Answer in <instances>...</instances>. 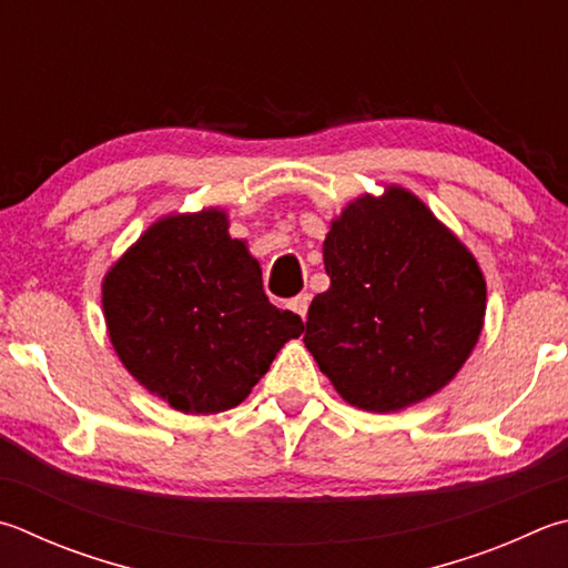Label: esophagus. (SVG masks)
Returning a JSON list of instances; mask_svg holds the SVG:
<instances>
[{"instance_id": "esophagus-1", "label": "esophagus", "mask_w": 568, "mask_h": 568, "mask_svg": "<svg viewBox=\"0 0 568 568\" xmlns=\"http://www.w3.org/2000/svg\"><path fill=\"white\" fill-rule=\"evenodd\" d=\"M287 305H291V311H293V313H297V315H301V317L305 320V317H307V307H311V295H307V293L295 295L293 301L287 303Z\"/></svg>"}]
</instances>
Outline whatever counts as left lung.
Masks as SVG:
<instances>
[{
  "instance_id": "8db88e82",
  "label": "left lung",
  "mask_w": 568,
  "mask_h": 568,
  "mask_svg": "<svg viewBox=\"0 0 568 568\" xmlns=\"http://www.w3.org/2000/svg\"><path fill=\"white\" fill-rule=\"evenodd\" d=\"M329 287L305 347L349 405L395 412L445 387L477 345L487 283L471 253L415 195L349 203L325 245Z\"/></svg>"
}]
</instances>
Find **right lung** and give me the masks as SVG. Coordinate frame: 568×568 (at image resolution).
Wrapping results in <instances>:
<instances>
[{
	"label": "right lung",
	"instance_id": "add662e5",
	"mask_svg": "<svg viewBox=\"0 0 568 568\" xmlns=\"http://www.w3.org/2000/svg\"><path fill=\"white\" fill-rule=\"evenodd\" d=\"M104 315L129 373L185 415L241 405L305 329L267 301L261 265L213 209L151 225L109 271Z\"/></svg>",
	"mask_w": 568,
	"mask_h": 568
}]
</instances>
